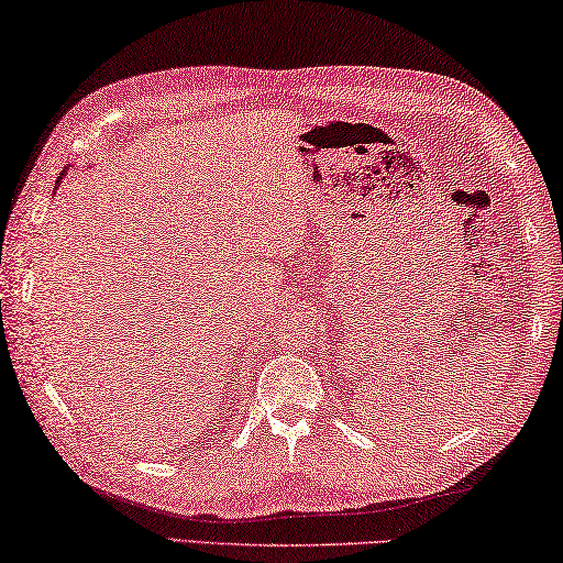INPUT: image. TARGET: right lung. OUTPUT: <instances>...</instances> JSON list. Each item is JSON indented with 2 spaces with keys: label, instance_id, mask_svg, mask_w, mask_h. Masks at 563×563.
<instances>
[{
  "label": "right lung",
  "instance_id": "obj_1",
  "mask_svg": "<svg viewBox=\"0 0 563 563\" xmlns=\"http://www.w3.org/2000/svg\"><path fill=\"white\" fill-rule=\"evenodd\" d=\"M64 177H67V169H64V172H62V174H59V179H57V184H59V181H62V179H64Z\"/></svg>",
  "mask_w": 563,
  "mask_h": 563
}]
</instances>
